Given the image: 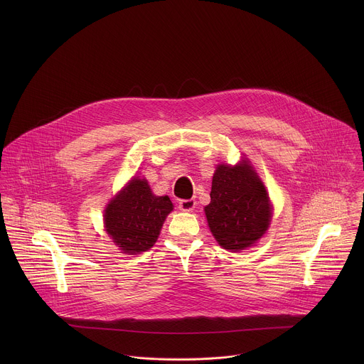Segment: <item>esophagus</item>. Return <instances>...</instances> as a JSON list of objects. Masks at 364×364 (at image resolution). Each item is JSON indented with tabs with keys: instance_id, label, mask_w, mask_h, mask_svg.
I'll use <instances>...</instances> for the list:
<instances>
[{
	"instance_id": "obj_1",
	"label": "esophagus",
	"mask_w": 364,
	"mask_h": 364,
	"mask_svg": "<svg viewBox=\"0 0 364 364\" xmlns=\"http://www.w3.org/2000/svg\"><path fill=\"white\" fill-rule=\"evenodd\" d=\"M196 206V202L193 199H183L179 202V208L182 211H192Z\"/></svg>"
}]
</instances>
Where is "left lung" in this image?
Segmentation results:
<instances>
[{
    "mask_svg": "<svg viewBox=\"0 0 364 364\" xmlns=\"http://www.w3.org/2000/svg\"><path fill=\"white\" fill-rule=\"evenodd\" d=\"M210 199L205 208L208 227L224 250H245L267 230L269 196L257 172L245 161L235 166L218 165Z\"/></svg>",
    "mask_w": 364,
    "mask_h": 364,
    "instance_id": "8db88e82",
    "label": "left lung"
}]
</instances>
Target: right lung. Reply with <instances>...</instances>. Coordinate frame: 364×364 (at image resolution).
Segmentation results:
<instances>
[{
  "instance_id": "right-lung-1",
  "label": "right lung",
  "mask_w": 364,
  "mask_h": 364,
  "mask_svg": "<svg viewBox=\"0 0 364 364\" xmlns=\"http://www.w3.org/2000/svg\"><path fill=\"white\" fill-rule=\"evenodd\" d=\"M172 208L168 196L153 195L146 179L134 178L105 210V227L123 252L136 255L156 244Z\"/></svg>"
}]
</instances>
